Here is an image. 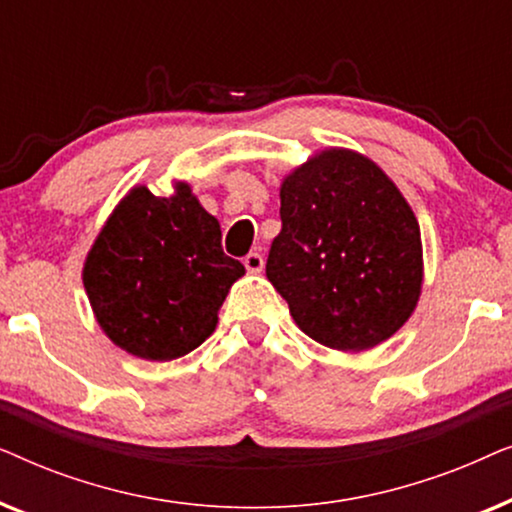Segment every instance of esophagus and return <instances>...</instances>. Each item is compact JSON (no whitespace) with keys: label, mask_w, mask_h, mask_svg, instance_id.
Returning <instances> with one entry per match:
<instances>
[{"label":"esophagus","mask_w":512,"mask_h":512,"mask_svg":"<svg viewBox=\"0 0 512 512\" xmlns=\"http://www.w3.org/2000/svg\"><path fill=\"white\" fill-rule=\"evenodd\" d=\"M263 265H265V261L258 251H251V254L244 256V268H247L249 272H254V275L256 272H263Z\"/></svg>","instance_id":"obj_1"}]
</instances>
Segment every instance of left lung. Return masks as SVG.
<instances>
[{"label": "left lung", "mask_w": 512, "mask_h": 512, "mask_svg": "<svg viewBox=\"0 0 512 512\" xmlns=\"http://www.w3.org/2000/svg\"><path fill=\"white\" fill-rule=\"evenodd\" d=\"M279 198L265 275L300 331L342 352L391 338L422 291L419 223L394 181L331 149L289 174Z\"/></svg>", "instance_id": "8db88e82"}]
</instances>
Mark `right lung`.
I'll use <instances>...</instances> for the list:
<instances>
[{"label": "right lung", "instance_id": "right-lung-1", "mask_svg": "<svg viewBox=\"0 0 512 512\" xmlns=\"http://www.w3.org/2000/svg\"><path fill=\"white\" fill-rule=\"evenodd\" d=\"M244 265L223 254L221 228L186 184L172 198L132 188L86 258L83 286L111 342L149 361L200 347Z\"/></svg>", "mask_w": 512, "mask_h": 512}]
</instances>
